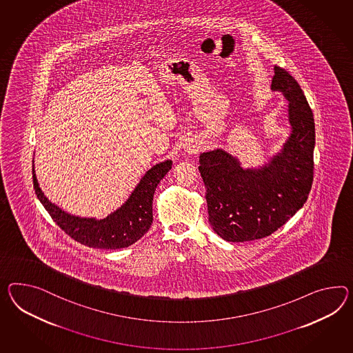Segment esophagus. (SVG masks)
<instances>
[{"mask_svg": "<svg viewBox=\"0 0 353 353\" xmlns=\"http://www.w3.org/2000/svg\"><path fill=\"white\" fill-rule=\"evenodd\" d=\"M193 150H194V145H193V147H190V148H188V152H193Z\"/></svg>", "mask_w": 353, "mask_h": 353, "instance_id": "esophagus-1", "label": "esophagus"}]
</instances>
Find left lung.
<instances>
[{
	"mask_svg": "<svg viewBox=\"0 0 353 353\" xmlns=\"http://www.w3.org/2000/svg\"><path fill=\"white\" fill-rule=\"evenodd\" d=\"M272 90L290 101V137L281 152L257 169H243L224 150L199 154V170L206 185L208 221L228 242H247L272 234L303 203L314 181L315 121L297 81L274 68Z\"/></svg>",
	"mask_w": 353,
	"mask_h": 353,
	"instance_id": "1",
	"label": "left lung"
}]
</instances>
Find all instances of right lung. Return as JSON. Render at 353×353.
<instances>
[{"mask_svg": "<svg viewBox=\"0 0 353 353\" xmlns=\"http://www.w3.org/2000/svg\"><path fill=\"white\" fill-rule=\"evenodd\" d=\"M172 160L156 163L145 172L127 202L105 219L70 215L56 206L39 188L33 165V185L37 197L54 223L74 241L92 248L118 250L136 243L152 224V201L157 184L172 169Z\"/></svg>", "mask_w": 353, "mask_h": 353, "instance_id": "obj_1", "label": "right lung"}]
</instances>
